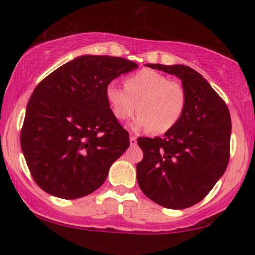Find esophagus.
<instances>
[{"mask_svg": "<svg viewBox=\"0 0 255 255\" xmlns=\"http://www.w3.org/2000/svg\"><path fill=\"white\" fill-rule=\"evenodd\" d=\"M129 142H130L131 146L136 145V137L134 136V135H130V136H129Z\"/></svg>", "mask_w": 255, "mask_h": 255, "instance_id": "obj_1", "label": "esophagus"}]
</instances>
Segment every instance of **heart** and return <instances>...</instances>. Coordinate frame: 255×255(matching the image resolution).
<instances>
[{
	"label": "heart",
	"mask_w": 255,
	"mask_h": 255,
	"mask_svg": "<svg viewBox=\"0 0 255 255\" xmlns=\"http://www.w3.org/2000/svg\"><path fill=\"white\" fill-rule=\"evenodd\" d=\"M105 98L120 121L130 119L135 130L151 129L154 134L171 130L182 119L187 107V92L182 84L171 81L154 69H141L126 78L125 89L115 81L105 87Z\"/></svg>",
	"instance_id": "heart-1"
}]
</instances>
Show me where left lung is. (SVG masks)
<instances>
[{
  "label": "left lung",
  "instance_id": "left-lung-1",
  "mask_svg": "<svg viewBox=\"0 0 255 255\" xmlns=\"http://www.w3.org/2000/svg\"><path fill=\"white\" fill-rule=\"evenodd\" d=\"M176 75L187 92L181 121L163 137H139L144 158L136 164L142 193L160 206L191 207L209 194L229 162L231 120L229 109L211 85L183 64H146Z\"/></svg>",
  "mask_w": 255,
  "mask_h": 255
}]
</instances>
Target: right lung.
Masks as SVG:
<instances>
[{
  "label": "right lung",
  "mask_w": 255,
  "mask_h": 255,
  "mask_svg": "<svg viewBox=\"0 0 255 255\" xmlns=\"http://www.w3.org/2000/svg\"><path fill=\"white\" fill-rule=\"evenodd\" d=\"M135 68L126 58L83 55L38 84L20 141L32 177L44 192L72 200L104 183L111 164L129 147L128 131L111 113L105 87Z\"/></svg>",
  "instance_id": "1"
}]
</instances>
